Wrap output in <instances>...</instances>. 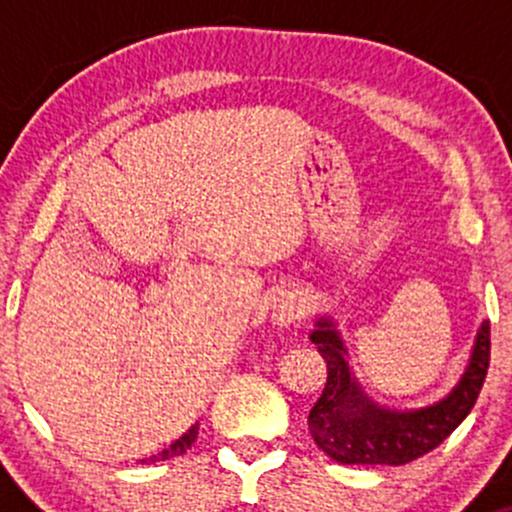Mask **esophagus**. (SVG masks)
Returning <instances> with one entry per match:
<instances>
[{
	"instance_id": "34e87169",
	"label": "esophagus",
	"mask_w": 512,
	"mask_h": 512,
	"mask_svg": "<svg viewBox=\"0 0 512 512\" xmlns=\"http://www.w3.org/2000/svg\"><path fill=\"white\" fill-rule=\"evenodd\" d=\"M269 310H272L274 325L286 327L303 315L305 305H303V298L298 296V291L281 289V291H276L272 296V301H269Z\"/></svg>"
}]
</instances>
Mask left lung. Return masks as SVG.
<instances>
[{"instance_id":"8db88e82","label":"left lung","mask_w":512,"mask_h":512,"mask_svg":"<svg viewBox=\"0 0 512 512\" xmlns=\"http://www.w3.org/2000/svg\"><path fill=\"white\" fill-rule=\"evenodd\" d=\"M310 342L327 363L325 390L308 416L310 436L342 464H407L438 448L472 411L491 358V327L481 322L469 366L450 395L431 407L399 411L380 407L356 383L332 317L315 322Z\"/></svg>"}]
</instances>
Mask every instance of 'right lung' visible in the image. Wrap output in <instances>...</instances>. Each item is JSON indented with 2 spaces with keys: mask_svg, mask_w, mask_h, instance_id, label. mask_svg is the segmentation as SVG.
I'll list each match as a JSON object with an SVG mask.
<instances>
[{
  "mask_svg": "<svg viewBox=\"0 0 512 512\" xmlns=\"http://www.w3.org/2000/svg\"><path fill=\"white\" fill-rule=\"evenodd\" d=\"M197 431H199V426L195 424V426L190 428V431L185 433V436L175 440V443L170 445V448H166L163 452H158V455L151 457V462H163V460H170V457H178V455H182V452L190 450V448H192V443H195V440H197ZM142 462H146V460H142Z\"/></svg>",
  "mask_w": 512,
  "mask_h": 512,
  "instance_id": "1",
  "label": "right lung"
}]
</instances>
